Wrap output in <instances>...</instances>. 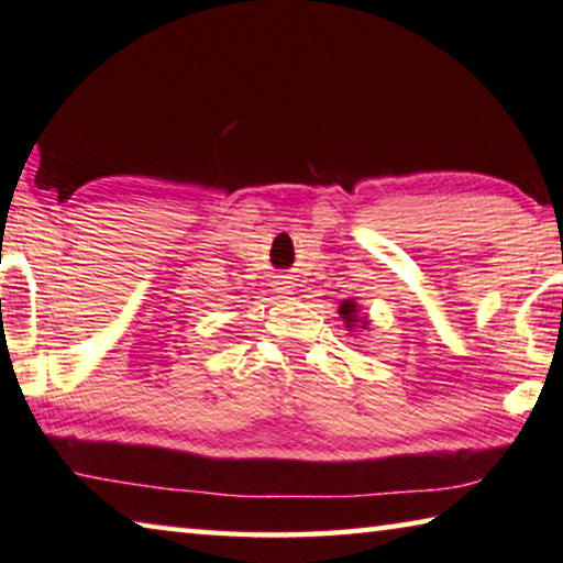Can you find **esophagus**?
Returning <instances> with one entry per match:
<instances>
[{
    "label": "esophagus",
    "instance_id": "esophagus-1",
    "mask_svg": "<svg viewBox=\"0 0 563 563\" xmlns=\"http://www.w3.org/2000/svg\"><path fill=\"white\" fill-rule=\"evenodd\" d=\"M278 285H280L278 290H288L290 288V280H285V275H283V280H278Z\"/></svg>",
    "mask_w": 563,
    "mask_h": 563
}]
</instances>
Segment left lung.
I'll return each instance as SVG.
<instances>
[{
    "label": "left lung",
    "mask_w": 563,
    "mask_h": 563,
    "mask_svg": "<svg viewBox=\"0 0 563 563\" xmlns=\"http://www.w3.org/2000/svg\"><path fill=\"white\" fill-rule=\"evenodd\" d=\"M340 316L345 318V322H347V328H352L357 322V305L352 302V300H345L340 305Z\"/></svg>",
    "instance_id": "8db88e82"
}]
</instances>
